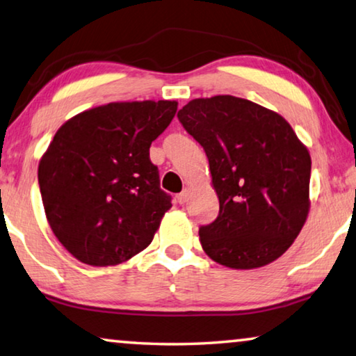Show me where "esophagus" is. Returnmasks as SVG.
Masks as SVG:
<instances>
[{"label":"esophagus","instance_id":"1","mask_svg":"<svg viewBox=\"0 0 356 356\" xmlns=\"http://www.w3.org/2000/svg\"><path fill=\"white\" fill-rule=\"evenodd\" d=\"M188 198H190V190L185 188L177 195V202H179V204H184V202L188 201Z\"/></svg>","mask_w":356,"mask_h":356}]
</instances>
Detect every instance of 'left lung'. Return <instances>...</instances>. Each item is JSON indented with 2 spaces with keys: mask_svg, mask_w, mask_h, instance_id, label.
Segmentation results:
<instances>
[{
  "mask_svg": "<svg viewBox=\"0 0 356 356\" xmlns=\"http://www.w3.org/2000/svg\"><path fill=\"white\" fill-rule=\"evenodd\" d=\"M177 117L206 152L220 202L218 217L200 228L204 252L233 269L284 255L310 207V155L290 123L231 95L191 99Z\"/></svg>",
  "mask_w": 356,
  "mask_h": 356,
  "instance_id": "left-lung-1",
  "label": "left lung"
}]
</instances>
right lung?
<instances>
[{
	"instance_id": "obj_1",
	"label": "right lung",
	"mask_w": 356,
	"mask_h": 356,
	"mask_svg": "<svg viewBox=\"0 0 356 356\" xmlns=\"http://www.w3.org/2000/svg\"><path fill=\"white\" fill-rule=\"evenodd\" d=\"M176 111L177 101L109 103L55 133L38 182L50 228L79 261L114 266L154 239L172 204L149 149Z\"/></svg>"
}]
</instances>
